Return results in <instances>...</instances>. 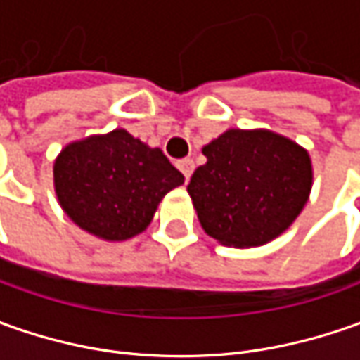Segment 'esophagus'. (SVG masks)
<instances>
[{
	"label": "esophagus",
	"instance_id": "34e87169",
	"mask_svg": "<svg viewBox=\"0 0 360 360\" xmlns=\"http://www.w3.org/2000/svg\"><path fill=\"white\" fill-rule=\"evenodd\" d=\"M178 168H180V172L184 174V178L186 180H190V176H192V172H194V162L190 158H184L178 162Z\"/></svg>",
	"mask_w": 360,
	"mask_h": 360
}]
</instances>
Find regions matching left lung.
I'll return each instance as SVG.
<instances>
[{"instance_id": "left-lung-1", "label": "left lung", "mask_w": 360, "mask_h": 360, "mask_svg": "<svg viewBox=\"0 0 360 360\" xmlns=\"http://www.w3.org/2000/svg\"><path fill=\"white\" fill-rule=\"evenodd\" d=\"M208 162L188 194L202 229L222 244H266L288 229L309 200V152L269 130H229L204 146Z\"/></svg>"}]
</instances>
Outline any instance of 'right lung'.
I'll use <instances>...</instances> for the list:
<instances>
[{
	"label": "right lung",
	"instance_id": "add662e5",
	"mask_svg": "<svg viewBox=\"0 0 360 360\" xmlns=\"http://www.w3.org/2000/svg\"><path fill=\"white\" fill-rule=\"evenodd\" d=\"M58 200L79 229L104 240H126L152 222L160 200L184 176L160 148L126 130L65 146L53 164Z\"/></svg>",
	"mask_w": 360,
	"mask_h": 360
}]
</instances>
